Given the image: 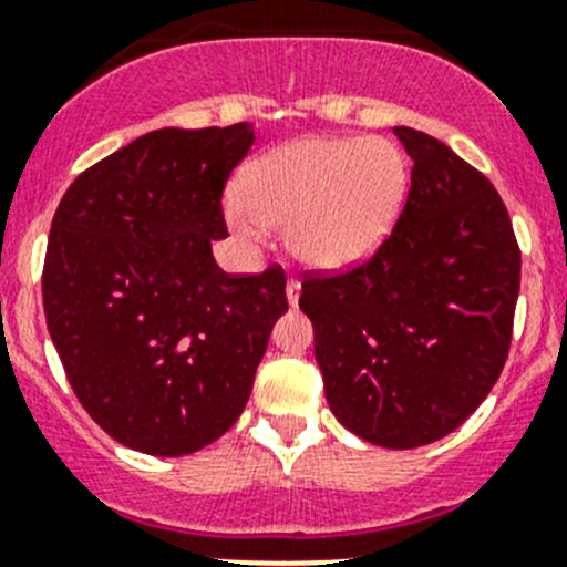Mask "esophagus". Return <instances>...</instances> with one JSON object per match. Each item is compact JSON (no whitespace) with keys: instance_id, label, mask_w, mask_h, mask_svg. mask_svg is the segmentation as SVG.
<instances>
[{"instance_id":"34e87169","label":"esophagus","mask_w":567,"mask_h":567,"mask_svg":"<svg viewBox=\"0 0 567 567\" xmlns=\"http://www.w3.org/2000/svg\"><path fill=\"white\" fill-rule=\"evenodd\" d=\"M299 293H301V285L296 282V279H288V285H285V296H288L290 308H296V305H299Z\"/></svg>"}]
</instances>
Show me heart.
<instances>
[{
    "instance_id": "obj_1",
    "label": "heart",
    "mask_w": 567,
    "mask_h": 567,
    "mask_svg": "<svg viewBox=\"0 0 567 567\" xmlns=\"http://www.w3.org/2000/svg\"><path fill=\"white\" fill-rule=\"evenodd\" d=\"M405 153L383 136H301L254 158L224 198L231 231L262 243L285 224V248L313 271L361 266L394 231L409 195Z\"/></svg>"
}]
</instances>
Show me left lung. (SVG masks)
I'll list each match as a JSON object with an SVG mask.
<instances>
[{
  "label": "left lung",
  "instance_id": "8db88e82",
  "mask_svg": "<svg viewBox=\"0 0 567 567\" xmlns=\"http://www.w3.org/2000/svg\"><path fill=\"white\" fill-rule=\"evenodd\" d=\"M405 209L367 266L301 285L330 411L411 451L456 431L509 355L520 251L501 195L444 142L396 125Z\"/></svg>",
  "mask_w": 567,
  "mask_h": 567
}]
</instances>
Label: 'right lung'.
<instances>
[{
	"mask_svg": "<svg viewBox=\"0 0 567 567\" xmlns=\"http://www.w3.org/2000/svg\"><path fill=\"white\" fill-rule=\"evenodd\" d=\"M254 125L158 128L72 182L52 218L44 313L78 400L131 451L187 456L243 414L288 310L285 274L226 277L220 193Z\"/></svg>",
	"mask_w": 567,
	"mask_h": 567,
	"instance_id": "obj_1",
	"label": "right lung"
}]
</instances>
